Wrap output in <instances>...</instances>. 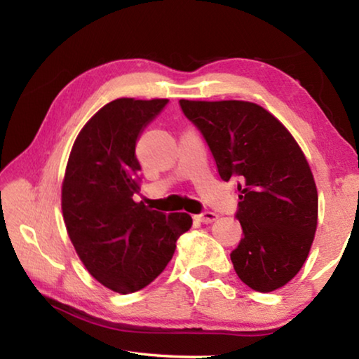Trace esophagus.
I'll list each match as a JSON object with an SVG mask.
<instances>
[{"label":"esophagus","mask_w":359,"mask_h":359,"mask_svg":"<svg viewBox=\"0 0 359 359\" xmlns=\"http://www.w3.org/2000/svg\"><path fill=\"white\" fill-rule=\"evenodd\" d=\"M218 218V215L215 214V212H210V210H208V212H203V214H199L198 215V220L201 222V223H204V224H209V223H214L215 220Z\"/></svg>","instance_id":"obj_1"}]
</instances>
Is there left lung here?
<instances>
[{"label":"left lung","instance_id":"obj_1","mask_svg":"<svg viewBox=\"0 0 359 359\" xmlns=\"http://www.w3.org/2000/svg\"><path fill=\"white\" fill-rule=\"evenodd\" d=\"M201 131L220 177L238 182L244 238L231 252L236 274L259 293L287 285L307 259L318 218L311 166L291 133L248 101L180 100Z\"/></svg>","mask_w":359,"mask_h":359}]
</instances>
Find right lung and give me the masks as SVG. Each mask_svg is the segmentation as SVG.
<instances>
[{"instance_id":"1","label":"right lung","mask_w":359,"mask_h":359,"mask_svg":"<svg viewBox=\"0 0 359 359\" xmlns=\"http://www.w3.org/2000/svg\"><path fill=\"white\" fill-rule=\"evenodd\" d=\"M166 104L111 101L79 133L66 166L62 210L69 239L90 274L120 294L154 282L193 223L185 212L163 214L133 199L141 190L136 142Z\"/></svg>"}]
</instances>
